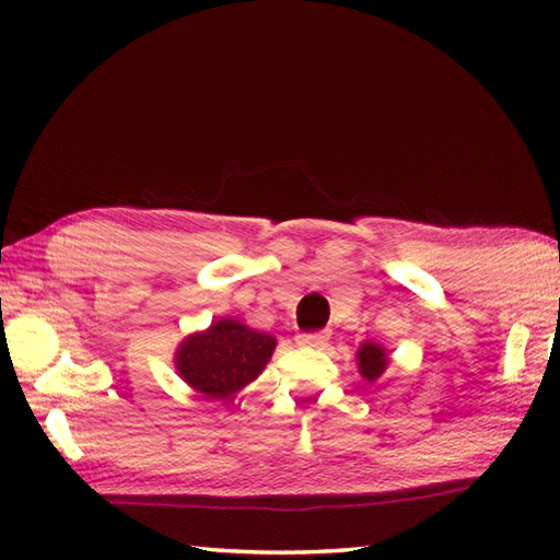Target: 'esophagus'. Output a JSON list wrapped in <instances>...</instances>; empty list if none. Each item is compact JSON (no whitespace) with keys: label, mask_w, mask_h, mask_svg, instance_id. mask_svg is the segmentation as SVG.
<instances>
[{"label":"esophagus","mask_w":560,"mask_h":560,"mask_svg":"<svg viewBox=\"0 0 560 560\" xmlns=\"http://www.w3.org/2000/svg\"><path fill=\"white\" fill-rule=\"evenodd\" d=\"M327 339H329L327 331H303V335L295 337V343L305 349H319V347H325Z\"/></svg>","instance_id":"34e87169"}]
</instances>
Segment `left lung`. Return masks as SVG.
<instances>
[{
    "label": "left lung",
    "mask_w": 560,
    "mask_h": 560,
    "mask_svg": "<svg viewBox=\"0 0 560 560\" xmlns=\"http://www.w3.org/2000/svg\"><path fill=\"white\" fill-rule=\"evenodd\" d=\"M355 363H359V371L368 380V383H375V380L385 373L389 359L380 343L365 341V343H361L359 353H355Z\"/></svg>",
    "instance_id": "8db88e82"
}]
</instances>
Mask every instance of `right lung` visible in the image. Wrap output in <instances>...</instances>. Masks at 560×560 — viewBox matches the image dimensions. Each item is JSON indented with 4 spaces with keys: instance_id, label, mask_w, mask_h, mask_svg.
<instances>
[{
    "instance_id": "right-lung-1",
    "label": "right lung",
    "mask_w": 560,
    "mask_h": 560,
    "mask_svg": "<svg viewBox=\"0 0 560 560\" xmlns=\"http://www.w3.org/2000/svg\"><path fill=\"white\" fill-rule=\"evenodd\" d=\"M277 339L237 319H217L209 329L187 337L175 353L185 383L211 399H229L265 371Z\"/></svg>"
}]
</instances>
